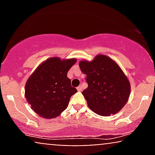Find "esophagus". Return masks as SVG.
Returning <instances> with one entry per match:
<instances>
[{
	"mask_svg": "<svg viewBox=\"0 0 155 155\" xmlns=\"http://www.w3.org/2000/svg\"><path fill=\"white\" fill-rule=\"evenodd\" d=\"M77 90L79 92H81V90H82V86H81V85H79V86L77 87Z\"/></svg>",
	"mask_w": 155,
	"mask_h": 155,
	"instance_id": "34e87169",
	"label": "esophagus"
}]
</instances>
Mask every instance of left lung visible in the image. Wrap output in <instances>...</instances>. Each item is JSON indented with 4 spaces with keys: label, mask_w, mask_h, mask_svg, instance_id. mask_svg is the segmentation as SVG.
Wrapping results in <instances>:
<instances>
[{
    "label": "left lung",
    "mask_w": 155,
    "mask_h": 155,
    "mask_svg": "<svg viewBox=\"0 0 155 155\" xmlns=\"http://www.w3.org/2000/svg\"><path fill=\"white\" fill-rule=\"evenodd\" d=\"M79 64L87 75L88 87L82 95L90 109L104 117L118 113L130 94V84L118 64L104 54L96 55L90 62L81 60Z\"/></svg>",
    "instance_id": "obj_1"
}]
</instances>
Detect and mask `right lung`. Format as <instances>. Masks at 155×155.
Segmentation results:
<instances>
[{"instance_id":"add662e5","label":"right lung","mask_w":155,"mask_h":155,"mask_svg":"<svg viewBox=\"0 0 155 155\" xmlns=\"http://www.w3.org/2000/svg\"><path fill=\"white\" fill-rule=\"evenodd\" d=\"M76 62V58H49L41 63L27 80L25 96L39 117L55 118L66 109L71 97L77 92L67 77L68 71Z\"/></svg>"}]
</instances>
